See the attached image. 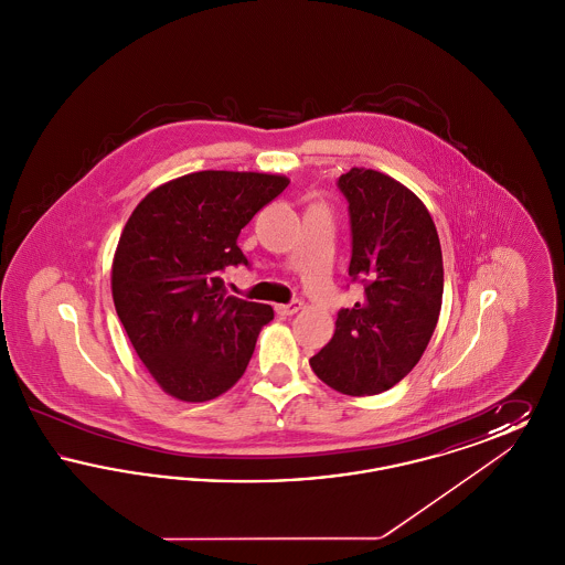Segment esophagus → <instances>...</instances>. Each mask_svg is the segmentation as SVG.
<instances>
[{"instance_id":"34e87169","label":"esophagus","mask_w":565,"mask_h":565,"mask_svg":"<svg viewBox=\"0 0 565 565\" xmlns=\"http://www.w3.org/2000/svg\"><path fill=\"white\" fill-rule=\"evenodd\" d=\"M302 309V302L300 300H292V302H288V305H275V311L279 313V316H295Z\"/></svg>"}]
</instances>
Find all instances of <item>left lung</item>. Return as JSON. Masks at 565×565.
Instances as JSON below:
<instances>
[{"label": "left lung", "instance_id": "left-lung-1", "mask_svg": "<svg viewBox=\"0 0 565 565\" xmlns=\"http://www.w3.org/2000/svg\"><path fill=\"white\" fill-rule=\"evenodd\" d=\"M351 220L350 275L362 300L341 309L309 364L332 390L375 396L413 371L443 305V252L428 207L394 178L353 167L339 178Z\"/></svg>", "mask_w": 565, "mask_h": 565}]
</instances>
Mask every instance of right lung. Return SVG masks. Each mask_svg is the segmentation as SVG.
I'll return each instance as SVG.
<instances>
[{"instance_id": "1", "label": "right lung", "mask_w": 565, "mask_h": 565, "mask_svg": "<svg viewBox=\"0 0 565 565\" xmlns=\"http://www.w3.org/2000/svg\"><path fill=\"white\" fill-rule=\"evenodd\" d=\"M290 184L279 173L196 171L150 190L111 263V298L135 353L182 403L242 379L270 305L226 296L220 270L247 265L243 226Z\"/></svg>"}]
</instances>
